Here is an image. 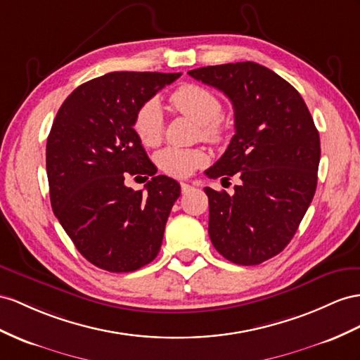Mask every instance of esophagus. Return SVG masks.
Instances as JSON below:
<instances>
[{
	"mask_svg": "<svg viewBox=\"0 0 360 360\" xmlns=\"http://www.w3.org/2000/svg\"><path fill=\"white\" fill-rule=\"evenodd\" d=\"M190 190H193V186L188 182H181V191L182 193H188Z\"/></svg>",
	"mask_w": 360,
	"mask_h": 360,
	"instance_id": "1",
	"label": "esophagus"
}]
</instances>
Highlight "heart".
<instances>
[{
	"instance_id": "b5f03b06",
	"label": "heart",
	"mask_w": 360,
	"mask_h": 360,
	"mask_svg": "<svg viewBox=\"0 0 360 360\" xmlns=\"http://www.w3.org/2000/svg\"><path fill=\"white\" fill-rule=\"evenodd\" d=\"M169 101L174 110L199 124L202 140L213 144L224 140L225 123L220 118L222 101L213 91L196 84H184L172 91ZM134 131L144 146L153 147L160 144L164 135V117L158 101L149 100L136 109ZM205 162L207 156L199 149L165 147L156 153L158 167L174 178H186Z\"/></svg>"
}]
</instances>
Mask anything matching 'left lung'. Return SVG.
Returning <instances> with one entry per match:
<instances>
[{"mask_svg":"<svg viewBox=\"0 0 360 360\" xmlns=\"http://www.w3.org/2000/svg\"><path fill=\"white\" fill-rule=\"evenodd\" d=\"M222 91L234 108L236 134L205 174L229 181L234 195L205 187L211 243L226 260L260 264L280 254L297 233L315 196L321 143L300 92L255 62L188 71Z\"/></svg>","mask_w":360,"mask_h":360,"instance_id":"8db88e82","label":"left lung"}]
</instances>
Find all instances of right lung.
<instances>
[{"label":"right lung","instance_id":"obj_1","mask_svg":"<svg viewBox=\"0 0 360 360\" xmlns=\"http://www.w3.org/2000/svg\"><path fill=\"white\" fill-rule=\"evenodd\" d=\"M179 76L108 72L72 91L54 118L47 140L51 207L77 251L100 269L132 272L161 250L181 187L155 174L134 115ZM127 174H144L146 190L126 188Z\"/></svg>","mask_w":360,"mask_h":360}]
</instances>
